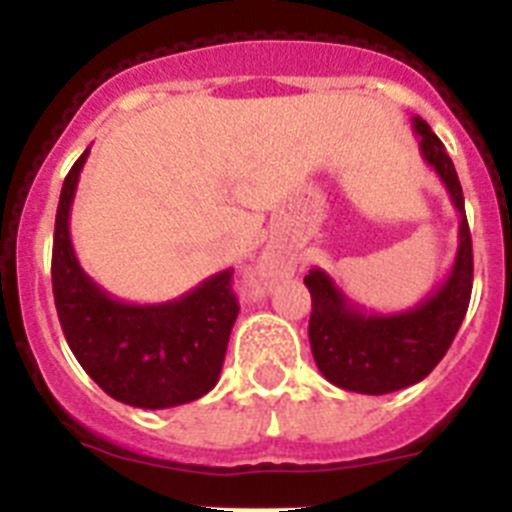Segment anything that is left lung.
Wrapping results in <instances>:
<instances>
[{
    "mask_svg": "<svg viewBox=\"0 0 512 512\" xmlns=\"http://www.w3.org/2000/svg\"><path fill=\"white\" fill-rule=\"evenodd\" d=\"M425 164L441 176L459 212V248L449 277L410 310L369 312L348 300L323 269H310V348L320 374L341 390L387 395L418 384L446 356L472 297V235L454 161L423 117H413Z\"/></svg>",
    "mask_w": 512,
    "mask_h": 512,
    "instance_id": "1",
    "label": "left lung"
}]
</instances>
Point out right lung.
<instances>
[{"instance_id":"right-lung-1","label":"right lung","mask_w":512,"mask_h":512,"mask_svg":"<svg viewBox=\"0 0 512 512\" xmlns=\"http://www.w3.org/2000/svg\"><path fill=\"white\" fill-rule=\"evenodd\" d=\"M89 148L61 189L53 233V297L63 336L81 369L117 402L164 410L200 400L223 372L238 318L233 269H223L158 305H135L104 292L81 269L71 243V205Z\"/></svg>"}]
</instances>
